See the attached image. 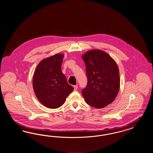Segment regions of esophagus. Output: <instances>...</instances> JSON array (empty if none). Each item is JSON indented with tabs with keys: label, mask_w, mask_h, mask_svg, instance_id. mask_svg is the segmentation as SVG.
Here are the masks:
<instances>
[{
	"label": "esophagus",
	"mask_w": 153,
	"mask_h": 153,
	"mask_svg": "<svg viewBox=\"0 0 153 153\" xmlns=\"http://www.w3.org/2000/svg\"><path fill=\"white\" fill-rule=\"evenodd\" d=\"M77 87H77V85H74V86H73V88H74V91H76V90L77 89Z\"/></svg>",
	"instance_id": "esophagus-1"
}]
</instances>
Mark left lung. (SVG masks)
Instances as JSON below:
<instances>
[{
	"label": "left lung",
	"instance_id": "8db88e82",
	"mask_svg": "<svg viewBox=\"0 0 153 153\" xmlns=\"http://www.w3.org/2000/svg\"><path fill=\"white\" fill-rule=\"evenodd\" d=\"M87 85L81 92L88 105L102 108L113 102L120 88L119 69L115 61L100 50H92L82 57Z\"/></svg>",
	"mask_w": 153,
	"mask_h": 153
}]
</instances>
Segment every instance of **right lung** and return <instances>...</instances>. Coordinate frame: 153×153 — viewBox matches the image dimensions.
<instances>
[{
	"mask_svg": "<svg viewBox=\"0 0 153 153\" xmlns=\"http://www.w3.org/2000/svg\"><path fill=\"white\" fill-rule=\"evenodd\" d=\"M63 58V54H57L44 59L38 65L34 74L35 94L41 103L49 108L61 107L74 89L61 71Z\"/></svg>",
	"mask_w": 153,
	"mask_h": 153,
	"instance_id": "add662e5",
	"label": "right lung"
}]
</instances>
